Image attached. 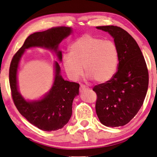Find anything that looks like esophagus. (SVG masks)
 <instances>
[{
    "instance_id": "esophagus-1",
    "label": "esophagus",
    "mask_w": 157,
    "mask_h": 157,
    "mask_svg": "<svg viewBox=\"0 0 157 157\" xmlns=\"http://www.w3.org/2000/svg\"><path fill=\"white\" fill-rule=\"evenodd\" d=\"M88 89V87L85 85H80V90H84Z\"/></svg>"
}]
</instances>
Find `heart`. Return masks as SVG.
Returning a JSON list of instances; mask_svg holds the SVG:
<instances>
[{
    "label": "heart",
    "mask_w": 157,
    "mask_h": 157,
    "mask_svg": "<svg viewBox=\"0 0 157 157\" xmlns=\"http://www.w3.org/2000/svg\"><path fill=\"white\" fill-rule=\"evenodd\" d=\"M118 56V47L113 41L86 34L70 46V54L62 57V64L71 80H77L84 67L87 76L103 82L109 80L116 72Z\"/></svg>",
    "instance_id": "b5f03b06"
}]
</instances>
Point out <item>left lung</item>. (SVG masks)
<instances>
[{"mask_svg":"<svg viewBox=\"0 0 157 157\" xmlns=\"http://www.w3.org/2000/svg\"><path fill=\"white\" fill-rule=\"evenodd\" d=\"M96 28L113 37L119 54L117 72L110 80L93 88L97 95L96 113L106 126H122L144 103L149 85L147 63L136 41L124 29L115 26Z\"/></svg>","mask_w":157,"mask_h":157,"instance_id":"obj_1","label":"left lung"}]
</instances>
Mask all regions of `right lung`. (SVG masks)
<instances>
[{"label":"right lung","instance_id":"right-lung-1","mask_svg":"<svg viewBox=\"0 0 157 157\" xmlns=\"http://www.w3.org/2000/svg\"><path fill=\"white\" fill-rule=\"evenodd\" d=\"M72 29L53 27L35 32L27 37L24 44L14 54L9 68V83L13 103L18 111L29 123L45 131H57L68 123L72 112V102L79 94L80 85L64 80L60 75V67L55 62V79L49 93L38 101L27 102L18 91L16 73L18 62L25 49L32 47H44L57 52L60 61L62 52L57 51L59 44L70 34Z\"/></svg>","mask_w":157,"mask_h":157}]
</instances>
